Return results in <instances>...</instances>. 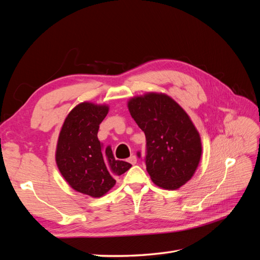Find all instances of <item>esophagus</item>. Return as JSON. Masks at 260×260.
Masks as SVG:
<instances>
[{"instance_id": "esophagus-1", "label": "esophagus", "mask_w": 260, "mask_h": 260, "mask_svg": "<svg viewBox=\"0 0 260 260\" xmlns=\"http://www.w3.org/2000/svg\"><path fill=\"white\" fill-rule=\"evenodd\" d=\"M128 161H129L130 164H132V165H136V164H137V157H136L135 155L130 156L129 158H128Z\"/></svg>"}]
</instances>
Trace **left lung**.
Segmentation results:
<instances>
[{"mask_svg": "<svg viewBox=\"0 0 260 260\" xmlns=\"http://www.w3.org/2000/svg\"><path fill=\"white\" fill-rule=\"evenodd\" d=\"M129 112L146 138L144 161L153 182L176 190L192 178L199 166L202 143L190 117L166 94L133 98ZM141 158V152H138Z\"/></svg>", "mask_w": 260, "mask_h": 260, "instance_id": "8db88e82", "label": "left lung"}]
</instances>
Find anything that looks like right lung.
<instances>
[{"label": "right lung", "instance_id": "1", "mask_svg": "<svg viewBox=\"0 0 260 260\" xmlns=\"http://www.w3.org/2000/svg\"><path fill=\"white\" fill-rule=\"evenodd\" d=\"M108 106L84 102L66 117L56 147V164L61 176L74 190L101 198L115 185L117 176L131 164L116 160L111 146L104 148L98 139L100 123Z\"/></svg>", "mask_w": 260, "mask_h": 260}]
</instances>
